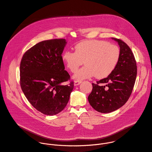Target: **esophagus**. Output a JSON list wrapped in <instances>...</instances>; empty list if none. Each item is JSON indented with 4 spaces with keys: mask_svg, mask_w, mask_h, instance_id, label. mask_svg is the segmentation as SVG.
Returning <instances> with one entry per match:
<instances>
[{
    "mask_svg": "<svg viewBox=\"0 0 152 152\" xmlns=\"http://www.w3.org/2000/svg\"><path fill=\"white\" fill-rule=\"evenodd\" d=\"M81 82H82V80H76L75 82L74 85L75 86H77V85H79L80 83H81Z\"/></svg>",
    "mask_w": 152,
    "mask_h": 152,
    "instance_id": "esophagus-1",
    "label": "esophagus"
}]
</instances>
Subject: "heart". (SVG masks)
<instances>
[{
	"mask_svg": "<svg viewBox=\"0 0 152 152\" xmlns=\"http://www.w3.org/2000/svg\"><path fill=\"white\" fill-rule=\"evenodd\" d=\"M120 55V49L115 45L103 41L88 40L76 45L75 53L64 52L61 58L72 73L75 72L83 62L85 66L73 76L75 80H80L94 75L97 79L106 77L115 69Z\"/></svg>",
	"mask_w": 152,
	"mask_h": 152,
	"instance_id": "1",
	"label": "heart"
}]
</instances>
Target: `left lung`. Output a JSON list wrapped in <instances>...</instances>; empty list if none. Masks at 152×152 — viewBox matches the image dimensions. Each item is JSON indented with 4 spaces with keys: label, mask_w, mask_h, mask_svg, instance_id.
Instances as JSON below:
<instances>
[{
    "label": "left lung",
    "mask_w": 152,
    "mask_h": 152,
    "mask_svg": "<svg viewBox=\"0 0 152 152\" xmlns=\"http://www.w3.org/2000/svg\"><path fill=\"white\" fill-rule=\"evenodd\" d=\"M120 46V59L114 71L107 77L93 83L88 97L90 105L101 113H109L123 106L131 95L137 75L134 55L126 43L112 38Z\"/></svg>",
    "instance_id": "1"
}]
</instances>
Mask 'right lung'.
<instances>
[{
	"label": "right lung",
	"instance_id": "1",
	"mask_svg": "<svg viewBox=\"0 0 152 152\" xmlns=\"http://www.w3.org/2000/svg\"><path fill=\"white\" fill-rule=\"evenodd\" d=\"M67 44L65 39L41 41L27 50L20 66V86L25 96L37 110L54 115L66 106L74 83L65 70L61 56Z\"/></svg>",
	"mask_w": 152,
	"mask_h": 152
}]
</instances>
